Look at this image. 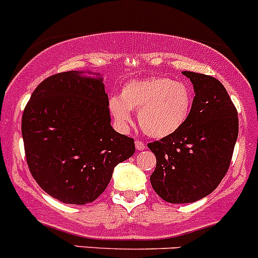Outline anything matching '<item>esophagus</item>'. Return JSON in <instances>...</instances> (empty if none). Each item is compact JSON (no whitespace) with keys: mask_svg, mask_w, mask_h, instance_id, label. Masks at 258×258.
Masks as SVG:
<instances>
[{"mask_svg":"<svg viewBox=\"0 0 258 258\" xmlns=\"http://www.w3.org/2000/svg\"><path fill=\"white\" fill-rule=\"evenodd\" d=\"M135 147H137L138 150H143V149H145V143L143 140L137 139L135 140Z\"/></svg>","mask_w":258,"mask_h":258,"instance_id":"obj_1","label":"esophagus"}]
</instances>
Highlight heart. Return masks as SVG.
I'll return each mask as SVG.
<instances>
[{"label": "heart", "mask_w": 258, "mask_h": 258, "mask_svg": "<svg viewBox=\"0 0 258 258\" xmlns=\"http://www.w3.org/2000/svg\"><path fill=\"white\" fill-rule=\"evenodd\" d=\"M192 100V90L185 82L150 77L128 82L121 89L120 98L109 99V110L121 124L130 121V110H138V120L145 134L165 138L184 126Z\"/></svg>", "instance_id": "heart-1"}]
</instances>
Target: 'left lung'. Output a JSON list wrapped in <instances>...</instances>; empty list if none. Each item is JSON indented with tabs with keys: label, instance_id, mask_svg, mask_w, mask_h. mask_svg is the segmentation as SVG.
<instances>
[{
	"label": "left lung",
	"instance_id": "8db88e82",
	"mask_svg": "<svg viewBox=\"0 0 258 258\" xmlns=\"http://www.w3.org/2000/svg\"><path fill=\"white\" fill-rule=\"evenodd\" d=\"M182 74L195 90L186 123L174 134L148 144L156 156L151 186L171 204L194 203L219 186L230 168L238 135L237 110L221 82L195 72Z\"/></svg>",
	"mask_w": 258,
	"mask_h": 258
}]
</instances>
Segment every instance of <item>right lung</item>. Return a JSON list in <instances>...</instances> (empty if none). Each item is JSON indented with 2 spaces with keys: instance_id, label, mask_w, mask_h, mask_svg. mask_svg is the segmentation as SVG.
Returning <instances> with one entry per match:
<instances>
[{
  "instance_id": "1",
  "label": "right lung",
  "mask_w": 258,
  "mask_h": 258,
  "mask_svg": "<svg viewBox=\"0 0 258 258\" xmlns=\"http://www.w3.org/2000/svg\"><path fill=\"white\" fill-rule=\"evenodd\" d=\"M102 79L77 71L38 84L23 110L22 138L32 176L48 195L86 205L102 195L113 170L134 154L133 138L110 125Z\"/></svg>"
}]
</instances>
